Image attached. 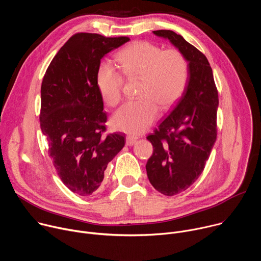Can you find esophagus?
Returning a JSON list of instances; mask_svg holds the SVG:
<instances>
[{"label": "esophagus", "mask_w": 261, "mask_h": 261, "mask_svg": "<svg viewBox=\"0 0 261 261\" xmlns=\"http://www.w3.org/2000/svg\"><path fill=\"white\" fill-rule=\"evenodd\" d=\"M137 142V139L135 137H132V136H127L126 137V144L131 146L133 144H135Z\"/></svg>", "instance_id": "1"}]
</instances>
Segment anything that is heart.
Segmentation results:
<instances>
[{
	"label": "heart",
	"mask_w": 261,
	"mask_h": 261,
	"mask_svg": "<svg viewBox=\"0 0 261 261\" xmlns=\"http://www.w3.org/2000/svg\"><path fill=\"white\" fill-rule=\"evenodd\" d=\"M121 72L127 80H139L140 99L125 103L113 117V126L122 132L139 135L158 116V107L167 110L184 94L189 79V66L176 49L163 50L150 42H137L118 54ZM108 63H103L96 75V85L103 101L116 106L122 99L124 77Z\"/></svg>",
	"instance_id": "b5f03b06"
}]
</instances>
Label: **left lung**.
Listing matches in <instances>:
<instances>
[{
	"label": "left lung",
	"mask_w": 261,
	"mask_h": 261,
	"mask_svg": "<svg viewBox=\"0 0 261 261\" xmlns=\"http://www.w3.org/2000/svg\"><path fill=\"white\" fill-rule=\"evenodd\" d=\"M186 58L189 79L170 114L146 137L154 152L145 165L147 177L160 193L178 194L198 178L217 138L218 91L206 57L173 31L159 30Z\"/></svg>",
	"instance_id": "8db88e82"
}]
</instances>
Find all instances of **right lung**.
<instances>
[{
	"label": "right lung",
	"instance_id": "1",
	"mask_svg": "<svg viewBox=\"0 0 261 261\" xmlns=\"http://www.w3.org/2000/svg\"><path fill=\"white\" fill-rule=\"evenodd\" d=\"M128 37L77 33L61 47L41 85L40 127L61 180L73 193L90 196L107 164L125 145L122 133L102 136L107 116L96 85L102 58Z\"/></svg>",
	"mask_w": 261,
	"mask_h": 261
}]
</instances>
